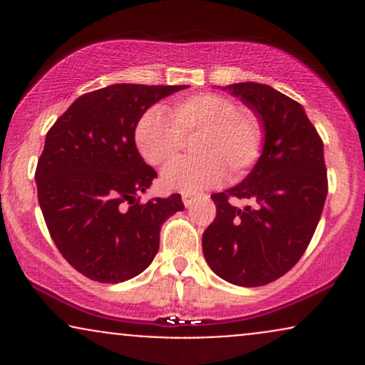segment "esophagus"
Segmentation results:
<instances>
[{"label":"esophagus","mask_w":365,"mask_h":365,"mask_svg":"<svg viewBox=\"0 0 365 365\" xmlns=\"http://www.w3.org/2000/svg\"><path fill=\"white\" fill-rule=\"evenodd\" d=\"M197 199H199V194H195V192H185V194H183V204H185L187 207H190Z\"/></svg>","instance_id":"obj_1"}]
</instances>
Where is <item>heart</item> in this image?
<instances>
[{
  "label": "heart",
  "instance_id": "heart-1",
  "mask_svg": "<svg viewBox=\"0 0 365 365\" xmlns=\"http://www.w3.org/2000/svg\"><path fill=\"white\" fill-rule=\"evenodd\" d=\"M195 137L192 150L199 156L171 163L161 175L168 190L197 192L225 178H238L257 165L264 149L262 121L252 111L240 110L235 99L216 92L182 98L170 108V116L150 108L140 116L133 139L140 156L153 166L170 163L183 148V139Z\"/></svg>",
  "mask_w": 365,
  "mask_h": 365
}]
</instances>
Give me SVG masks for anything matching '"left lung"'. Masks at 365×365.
Masks as SVG:
<instances>
[{
	"label": "left lung",
	"mask_w": 365,
	"mask_h": 365,
	"mask_svg": "<svg viewBox=\"0 0 365 365\" xmlns=\"http://www.w3.org/2000/svg\"><path fill=\"white\" fill-rule=\"evenodd\" d=\"M228 89L257 111L266 139L249 177L211 195L216 217L204 232L202 250L225 282L262 287L288 273L311 244L328 195V171L322 139L299 103L266 83ZM232 198H250L255 206L235 208Z\"/></svg>",
	"instance_id": "1"
}]
</instances>
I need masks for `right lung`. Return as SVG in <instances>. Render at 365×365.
I'll return each mask as SVG.
<instances>
[{"mask_svg": "<svg viewBox=\"0 0 365 365\" xmlns=\"http://www.w3.org/2000/svg\"><path fill=\"white\" fill-rule=\"evenodd\" d=\"M187 86L115 83L87 92L46 133L36 168L37 199L63 257L99 283L140 274L159 249V232L183 211L182 195L140 202L158 173L135 148L148 108Z\"/></svg>", "mask_w": 365, "mask_h": 365, "instance_id": "right-lung-1", "label": "right lung"}]
</instances>
